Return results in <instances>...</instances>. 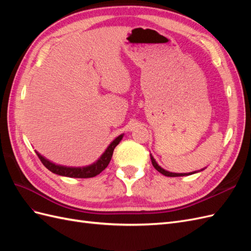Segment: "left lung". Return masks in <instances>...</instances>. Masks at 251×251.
<instances>
[{"label": "left lung", "instance_id": "8db88e82", "mask_svg": "<svg viewBox=\"0 0 251 251\" xmlns=\"http://www.w3.org/2000/svg\"><path fill=\"white\" fill-rule=\"evenodd\" d=\"M151 164H153L154 168H155L159 173H161L162 175H164V176H166V177H182V176H188V175H193V174H196V173H199V172H201V171L206 169V168H204V169H202V170H200V171H195V172H192V173H172V172H169V171H166V170L162 169L161 166L156 162L155 158L153 157V155H151Z\"/></svg>", "mask_w": 251, "mask_h": 251}]
</instances>
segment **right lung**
<instances>
[{
    "label": "right lung",
    "mask_w": 251,
    "mask_h": 251,
    "mask_svg": "<svg viewBox=\"0 0 251 251\" xmlns=\"http://www.w3.org/2000/svg\"><path fill=\"white\" fill-rule=\"evenodd\" d=\"M123 137H124V134L117 136V137L109 144V147L105 149L102 155L98 158L95 162L86 166H77L76 168V166H66V165L56 164L54 162L48 160L46 157L41 155L37 151H35V153L37 156H39L42 163L53 174L59 175V176L70 177V178H92L97 176L98 174H100L105 168H107L108 164L111 161L114 149L117 147V144L121 141Z\"/></svg>",
    "instance_id": "1"
}]
</instances>
